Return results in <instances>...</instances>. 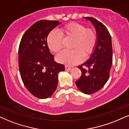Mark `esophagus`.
I'll return each instance as SVG.
<instances>
[{
  "label": "esophagus",
  "mask_w": 129,
  "mask_h": 129,
  "mask_svg": "<svg viewBox=\"0 0 129 129\" xmlns=\"http://www.w3.org/2000/svg\"><path fill=\"white\" fill-rule=\"evenodd\" d=\"M65 68H66V70H71V68L68 66H65Z\"/></svg>",
  "instance_id": "esophagus-1"
}]
</instances>
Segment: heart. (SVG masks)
<instances>
[{"label": "heart", "instance_id": "heart-1", "mask_svg": "<svg viewBox=\"0 0 129 129\" xmlns=\"http://www.w3.org/2000/svg\"><path fill=\"white\" fill-rule=\"evenodd\" d=\"M59 32L52 31L46 39L49 49L52 52H59L62 48L63 38L73 39L71 43L73 50H64L56 56L58 62L74 66L80 62L84 57L92 53L97 43L96 33L92 28L78 22H71L62 27Z\"/></svg>", "mask_w": 129, "mask_h": 129}]
</instances>
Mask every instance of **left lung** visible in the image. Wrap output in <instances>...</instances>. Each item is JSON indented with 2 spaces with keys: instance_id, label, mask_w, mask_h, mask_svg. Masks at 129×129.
Instances as JSON below:
<instances>
[{
  "instance_id": "left-lung-1",
  "label": "left lung",
  "mask_w": 129,
  "mask_h": 129,
  "mask_svg": "<svg viewBox=\"0 0 129 129\" xmlns=\"http://www.w3.org/2000/svg\"><path fill=\"white\" fill-rule=\"evenodd\" d=\"M85 18L95 27L97 44L90 59L78 67L81 71V76L76 84L83 93L90 94L101 90L108 80L112 64V48L111 37L107 27L93 18Z\"/></svg>"
}]
</instances>
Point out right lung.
Returning a JSON list of instances; mask_svg holds the SVG:
<instances>
[{
  "instance_id": "add662e5",
  "label": "right lung",
  "mask_w": 129,
  "mask_h": 129,
  "mask_svg": "<svg viewBox=\"0 0 129 129\" xmlns=\"http://www.w3.org/2000/svg\"><path fill=\"white\" fill-rule=\"evenodd\" d=\"M60 22L40 20L33 24L22 36L18 49L21 77L27 89L35 97H50L58 85V76L65 70L63 64L54 61L46 39Z\"/></svg>"
}]
</instances>
